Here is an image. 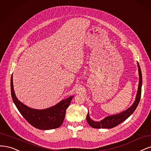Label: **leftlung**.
<instances>
[{"label":"left lung","instance_id":"left-lung-1","mask_svg":"<svg viewBox=\"0 0 151 151\" xmlns=\"http://www.w3.org/2000/svg\"><path fill=\"white\" fill-rule=\"evenodd\" d=\"M138 71H139V81L137 95L135 101L133 104L131 105L129 109L124 110L122 112L118 114H115L113 115H110L106 116L103 120L100 121L95 122L91 119L89 115V113L86 115V120L88 124L91 126V127L95 129H111L114 127H116L120 123L123 122L127 118L133 114L135 110L137 108V106L139 103L141 96V90H142V73H141L140 67L137 62Z\"/></svg>","mask_w":151,"mask_h":151}]
</instances>
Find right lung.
<instances>
[{
  "mask_svg": "<svg viewBox=\"0 0 151 151\" xmlns=\"http://www.w3.org/2000/svg\"><path fill=\"white\" fill-rule=\"evenodd\" d=\"M12 100L23 117L33 127L41 130H50L60 127L63 122L66 110L74 96L62 100L56 105L46 109L38 110L29 107L19 101L14 90L12 75L11 80Z\"/></svg>",
  "mask_w": 151,
  "mask_h": 151,
  "instance_id": "right-lung-1",
  "label": "right lung"
}]
</instances>
